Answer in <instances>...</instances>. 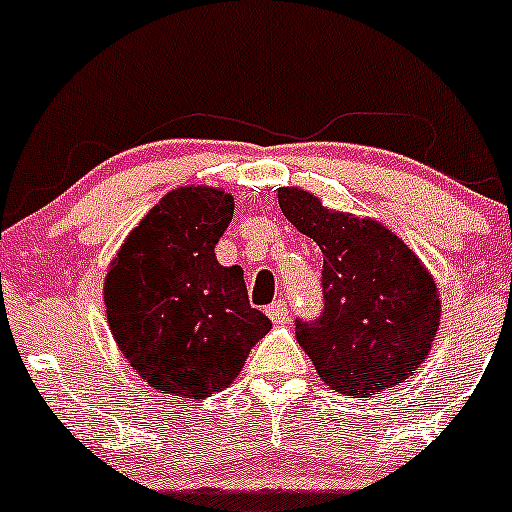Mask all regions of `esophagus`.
Here are the masks:
<instances>
[{"instance_id": "1", "label": "esophagus", "mask_w": 512, "mask_h": 512, "mask_svg": "<svg viewBox=\"0 0 512 512\" xmlns=\"http://www.w3.org/2000/svg\"><path fill=\"white\" fill-rule=\"evenodd\" d=\"M266 315L271 317V322H276V324H285L290 320V310L283 300L271 302V305L266 307Z\"/></svg>"}]
</instances>
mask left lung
<instances>
[{"label":"left lung","mask_w":512,"mask_h":512,"mask_svg":"<svg viewBox=\"0 0 512 512\" xmlns=\"http://www.w3.org/2000/svg\"><path fill=\"white\" fill-rule=\"evenodd\" d=\"M278 202L324 256L320 317L295 320L317 376L359 398L403 383L427 359L439 327L430 271L373 219L327 210L298 188H280Z\"/></svg>","instance_id":"left-lung-1"}]
</instances>
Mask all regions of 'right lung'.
Returning <instances> with one entry per match:
<instances>
[{"label":"right lung","instance_id":"add662e5","mask_svg":"<svg viewBox=\"0 0 512 512\" xmlns=\"http://www.w3.org/2000/svg\"><path fill=\"white\" fill-rule=\"evenodd\" d=\"M232 214L224 190L168 192L109 266V329L151 388L207 398L239 376L251 346L271 329L249 305L244 271L214 256Z\"/></svg>","mask_w":512,"mask_h":512}]
</instances>
